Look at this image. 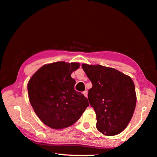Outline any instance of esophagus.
Listing matches in <instances>:
<instances>
[{"mask_svg":"<svg viewBox=\"0 0 157 157\" xmlns=\"http://www.w3.org/2000/svg\"><path fill=\"white\" fill-rule=\"evenodd\" d=\"M83 94H84V96L86 97V98H87V91H83V93H82Z\"/></svg>","mask_w":157,"mask_h":157,"instance_id":"obj_1","label":"esophagus"}]
</instances>
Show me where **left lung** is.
Listing matches in <instances>:
<instances>
[{
	"label": "left lung",
	"instance_id": "8db88e82",
	"mask_svg": "<svg viewBox=\"0 0 157 157\" xmlns=\"http://www.w3.org/2000/svg\"><path fill=\"white\" fill-rule=\"evenodd\" d=\"M92 83L88 99L96 114V128L104 135L120 133L132 118L136 104L135 85L130 77L101 65L82 64Z\"/></svg>",
	"mask_w": 157,
	"mask_h": 157
}]
</instances>
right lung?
<instances>
[{
	"label": "right lung",
	"mask_w": 157,
	"mask_h": 157,
	"mask_svg": "<svg viewBox=\"0 0 157 157\" xmlns=\"http://www.w3.org/2000/svg\"><path fill=\"white\" fill-rule=\"evenodd\" d=\"M78 63L59 61L42 66L28 83L31 105L39 119L49 127L64 128L73 125L89 106L87 98L75 90L71 75Z\"/></svg>",
	"instance_id": "obj_1"
}]
</instances>
